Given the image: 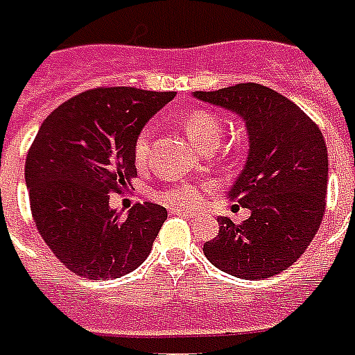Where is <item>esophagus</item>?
Returning a JSON list of instances; mask_svg holds the SVG:
<instances>
[{
	"mask_svg": "<svg viewBox=\"0 0 355 355\" xmlns=\"http://www.w3.org/2000/svg\"><path fill=\"white\" fill-rule=\"evenodd\" d=\"M173 214H177V216H186V218H193L196 212H191V210H184V208H175Z\"/></svg>",
	"mask_w": 355,
	"mask_h": 355,
	"instance_id": "34e87169",
	"label": "esophagus"
}]
</instances>
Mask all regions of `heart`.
I'll return each instance as SVG.
<instances>
[{"label":"heart","instance_id":"obj_1","mask_svg":"<svg viewBox=\"0 0 355 355\" xmlns=\"http://www.w3.org/2000/svg\"><path fill=\"white\" fill-rule=\"evenodd\" d=\"M182 128L188 134L189 141L201 150L208 148L210 145H220L221 135H223V126H221L220 119L214 113L202 112V110L186 113L182 117ZM150 139H153V130L148 126H145L135 137L134 158L139 166H143L148 159ZM202 188H205L202 184L193 182L173 184L159 193V199L166 201L167 205H175V207H196L201 202Z\"/></svg>","mask_w":355,"mask_h":355}]
</instances>
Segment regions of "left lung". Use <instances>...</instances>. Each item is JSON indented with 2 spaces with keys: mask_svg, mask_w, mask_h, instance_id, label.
<instances>
[{
  "mask_svg": "<svg viewBox=\"0 0 355 355\" xmlns=\"http://www.w3.org/2000/svg\"><path fill=\"white\" fill-rule=\"evenodd\" d=\"M193 96L242 117L250 139L229 199L250 208L251 216L242 225L220 216L218 236L202 245L205 257L242 279L281 274L307 250L326 212L324 135L294 102L259 83Z\"/></svg>",
  "mask_w": 355,
  "mask_h": 355,
  "instance_id": "left-lung-1",
  "label": "left lung"
}]
</instances>
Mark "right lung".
I'll return each mask as SVG.
<instances>
[{"label":"right lung","mask_w":355,"mask_h":355,"mask_svg":"<svg viewBox=\"0 0 355 355\" xmlns=\"http://www.w3.org/2000/svg\"><path fill=\"white\" fill-rule=\"evenodd\" d=\"M175 93L93 89L67 100L40 124L26 159V186L40 236L80 277L113 279L153 250L167 210L154 202L123 216L110 193L137 175L134 143Z\"/></svg>","instance_id":"obj_1"}]
</instances>
